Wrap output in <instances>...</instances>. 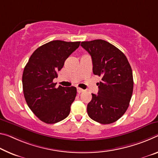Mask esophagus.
Wrapping results in <instances>:
<instances>
[{
    "label": "esophagus",
    "mask_w": 158,
    "mask_h": 158,
    "mask_svg": "<svg viewBox=\"0 0 158 158\" xmlns=\"http://www.w3.org/2000/svg\"><path fill=\"white\" fill-rule=\"evenodd\" d=\"M84 89H82L81 88H77V92H78L79 94H81V93L84 92Z\"/></svg>",
    "instance_id": "esophagus-1"
}]
</instances>
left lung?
<instances>
[{
	"label": "left lung",
	"instance_id": "obj_1",
	"mask_svg": "<svg viewBox=\"0 0 158 158\" xmlns=\"http://www.w3.org/2000/svg\"><path fill=\"white\" fill-rule=\"evenodd\" d=\"M91 56L93 72L101 77L98 94L87 106L90 118L108 124L118 120L129 106L134 88L132 69L120 50L102 39L81 42Z\"/></svg>",
	"mask_w": 158,
	"mask_h": 158
}]
</instances>
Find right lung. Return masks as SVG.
I'll return each mask as SVG.
<instances>
[{
    "label": "right lung",
    "mask_w": 158,
    "mask_h": 158,
    "mask_svg": "<svg viewBox=\"0 0 158 158\" xmlns=\"http://www.w3.org/2000/svg\"><path fill=\"white\" fill-rule=\"evenodd\" d=\"M80 41H50L39 47L29 59L22 74L24 96L33 113L46 124L60 122L68 116L77 95L74 86L63 87L53 79L63 67L64 61Z\"/></svg>",
    "instance_id": "right-lung-1"
}]
</instances>
